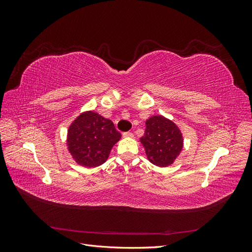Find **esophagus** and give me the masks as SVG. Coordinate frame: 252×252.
I'll return each instance as SVG.
<instances>
[{
	"label": "esophagus",
	"mask_w": 252,
	"mask_h": 252,
	"mask_svg": "<svg viewBox=\"0 0 252 252\" xmlns=\"http://www.w3.org/2000/svg\"><path fill=\"white\" fill-rule=\"evenodd\" d=\"M123 136L124 138H133V133L132 132H124L123 133Z\"/></svg>",
	"instance_id": "34e87169"
}]
</instances>
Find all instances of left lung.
Here are the masks:
<instances>
[{"label":"left lung","mask_w":252,"mask_h":252,"mask_svg":"<svg viewBox=\"0 0 252 252\" xmlns=\"http://www.w3.org/2000/svg\"><path fill=\"white\" fill-rule=\"evenodd\" d=\"M141 143L149 161L159 167L171 165L183 148V136L172 121L162 116L146 121L145 134Z\"/></svg>","instance_id":"left-lung-1"}]
</instances>
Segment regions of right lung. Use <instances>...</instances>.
<instances>
[{"label":"right lung","instance_id":"1","mask_svg":"<svg viewBox=\"0 0 252 252\" xmlns=\"http://www.w3.org/2000/svg\"><path fill=\"white\" fill-rule=\"evenodd\" d=\"M121 139L113 123L94 111L84 112L68 129L67 145L72 158L85 167H96L108 158L112 146Z\"/></svg>","mask_w":252,"mask_h":252}]
</instances>
